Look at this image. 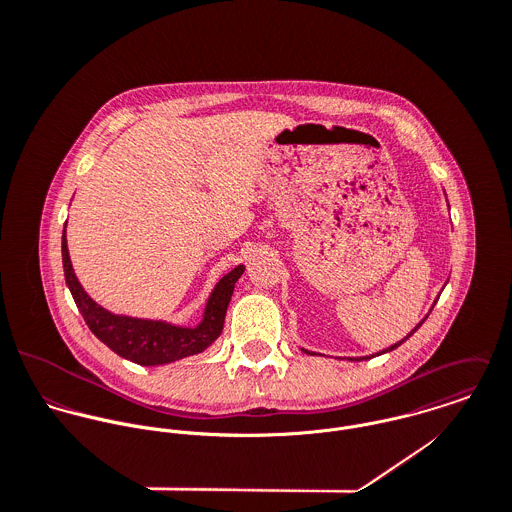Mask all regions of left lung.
<instances>
[{"label": "left lung", "instance_id": "8db88e82", "mask_svg": "<svg viewBox=\"0 0 512 512\" xmlns=\"http://www.w3.org/2000/svg\"><path fill=\"white\" fill-rule=\"evenodd\" d=\"M426 317H428V315H426ZM426 317H424V319H422V321H420V323H418V325H416V327H414V329H412V331H410V333H408V335H406V337H404V339H402V341H398V343H394V345H390V347H388V349H384V351H380V353H376V355H370V357H361V359H349V361H366V359H372V357H378V355H384V353H390V351H394V349H396V347H400V345H402V343H404V341H406V339H410V337H412V335H414V333H416V331H418V329H420V327H422V323H424V321H426ZM301 351H305V349H301ZM305 353H307V355H313V353H311V351H305Z\"/></svg>", "mask_w": 512, "mask_h": 512}]
</instances>
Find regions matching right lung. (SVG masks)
Returning a JSON list of instances; mask_svg holds the SVG:
<instances>
[{"mask_svg": "<svg viewBox=\"0 0 512 512\" xmlns=\"http://www.w3.org/2000/svg\"><path fill=\"white\" fill-rule=\"evenodd\" d=\"M61 250L67 286L73 293L74 303L82 313L88 329L116 355L142 366L175 363L179 359L199 355L209 349L222 333L224 315L234 292V284L244 274L242 264L224 274L205 303L201 321L195 327H183L161 319H142L112 313L98 305L84 292L74 274L67 246V222L63 228Z\"/></svg>", "mask_w": 512, "mask_h": 512, "instance_id": "1", "label": "right lung"}]
</instances>
